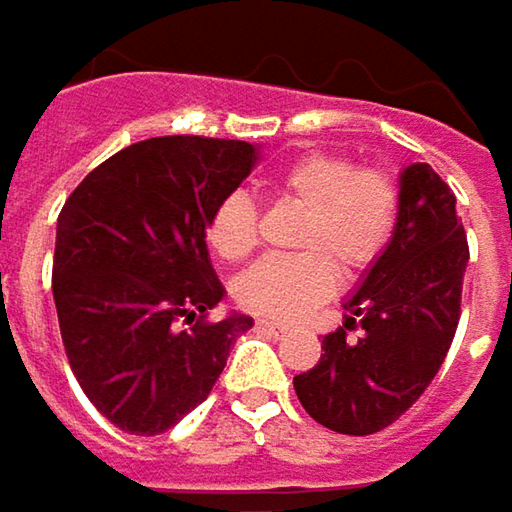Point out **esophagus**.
Instances as JSON below:
<instances>
[{
	"mask_svg": "<svg viewBox=\"0 0 512 512\" xmlns=\"http://www.w3.org/2000/svg\"><path fill=\"white\" fill-rule=\"evenodd\" d=\"M256 329L268 332V335H282V332H288V323H282V320H256Z\"/></svg>",
	"mask_w": 512,
	"mask_h": 512,
	"instance_id": "obj_1",
	"label": "esophagus"
}]
</instances>
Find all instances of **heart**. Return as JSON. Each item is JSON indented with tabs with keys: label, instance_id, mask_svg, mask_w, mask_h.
Wrapping results in <instances>:
<instances>
[{
	"label": "heart",
	"instance_id": "obj_1",
	"mask_svg": "<svg viewBox=\"0 0 512 512\" xmlns=\"http://www.w3.org/2000/svg\"><path fill=\"white\" fill-rule=\"evenodd\" d=\"M282 201L303 206L294 244L300 253L271 256L238 279L236 300L253 314L291 320L320 303L338 271L361 276L393 244L402 195L382 168H358L344 154L314 151L274 177ZM212 250L227 262H244L259 241V209L250 195L233 192L206 224Z\"/></svg>",
	"mask_w": 512,
	"mask_h": 512
}]
</instances>
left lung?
I'll return each mask as SVG.
<instances>
[{
	"label": "left lung",
	"mask_w": 512,
	"mask_h": 512,
	"mask_svg": "<svg viewBox=\"0 0 512 512\" xmlns=\"http://www.w3.org/2000/svg\"><path fill=\"white\" fill-rule=\"evenodd\" d=\"M399 230L364 285L347 323L323 338L320 361L294 376L311 420L338 434H376L399 420L437 376L460 320L466 230L455 192L428 163L399 180ZM361 328L352 342L348 332Z\"/></svg>",
	"instance_id": "obj_1"
}]
</instances>
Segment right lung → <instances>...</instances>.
Returning a JSON list of instances; mask_svg holds the SVG:
<instances>
[{
    "label": "right lung",
    "instance_id": "obj_1",
    "mask_svg": "<svg viewBox=\"0 0 512 512\" xmlns=\"http://www.w3.org/2000/svg\"><path fill=\"white\" fill-rule=\"evenodd\" d=\"M256 163L241 139L154 136L92 168L57 215L55 294L69 367L122 431L154 437L195 411L253 317L224 297L206 224Z\"/></svg>",
    "mask_w": 512,
    "mask_h": 512
}]
</instances>
